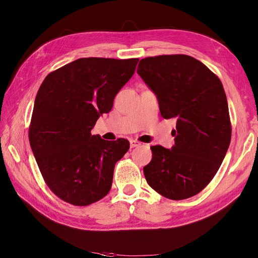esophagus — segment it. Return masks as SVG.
<instances>
[{"mask_svg": "<svg viewBox=\"0 0 258 258\" xmlns=\"http://www.w3.org/2000/svg\"><path fill=\"white\" fill-rule=\"evenodd\" d=\"M138 146H141V142L137 141V140H131V141H130V147L131 148H135V147H138Z\"/></svg>", "mask_w": 258, "mask_h": 258, "instance_id": "esophagus-1", "label": "esophagus"}]
</instances>
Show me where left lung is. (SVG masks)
Wrapping results in <instances>:
<instances>
[{
    "mask_svg": "<svg viewBox=\"0 0 258 258\" xmlns=\"http://www.w3.org/2000/svg\"><path fill=\"white\" fill-rule=\"evenodd\" d=\"M137 72L157 96L163 118L176 120L172 148L151 147L153 158L143 168L146 181L166 198H190L212 181L230 144L222 82L187 54L144 58Z\"/></svg>",
    "mask_w": 258,
    "mask_h": 258,
    "instance_id": "8db88e82",
    "label": "left lung"
}]
</instances>
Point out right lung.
<instances>
[{"label": "right lung", "mask_w": 258, "mask_h": 258, "mask_svg": "<svg viewBox=\"0 0 258 258\" xmlns=\"http://www.w3.org/2000/svg\"><path fill=\"white\" fill-rule=\"evenodd\" d=\"M138 58H81L45 77L34 101L29 140L45 183L57 197L85 207L105 197L115 163L130 144L108 142L91 129L113 107Z\"/></svg>", "instance_id": "right-lung-1"}]
</instances>
